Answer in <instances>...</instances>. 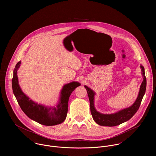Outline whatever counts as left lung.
I'll use <instances>...</instances> for the list:
<instances>
[{
	"label": "left lung",
	"instance_id": "8db88e82",
	"mask_svg": "<svg viewBox=\"0 0 156 156\" xmlns=\"http://www.w3.org/2000/svg\"><path fill=\"white\" fill-rule=\"evenodd\" d=\"M142 75L143 76V82L140 85L139 92L137 96V98L133 105L130 107L122 109L120 111L116 112L112 114H102L98 112L97 111L94 107V95L95 93L87 86H85V88L87 89L89 102H90V109L92 116V118L95 122L100 126H109L113 127L119 125L128 120H129L136 112L138 110L141 101L142 100L143 97L145 93L146 87H147V80L145 74V69L142 65L140 66Z\"/></svg>",
	"mask_w": 156,
	"mask_h": 156
}]
</instances>
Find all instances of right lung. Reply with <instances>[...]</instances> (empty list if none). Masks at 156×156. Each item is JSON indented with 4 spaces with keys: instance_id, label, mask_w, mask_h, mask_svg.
Instances as JSON below:
<instances>
[{
    "instance_id": "add662e5",
    "label": "right lung",
    "mask_w": 156,
    "mask_h": 156,
    "mask_svg": "<svg viewBox=\"0 0 156 156\" xmlns=\"http://www.w3.org/2000/svg\"><path fill=\"white\" fill-rule=\"evenodd\" d=\"M21 61L16 66L13 72L12 87L14 94L23 112L31 119L44 126H51L63 122L67 116L68 99L71 92L80 85L77 82L65 85L61 92L59 101L55 107H46L33 101L27 97L19 85L17 70Z\"/></svg>"
}]
</instances>
